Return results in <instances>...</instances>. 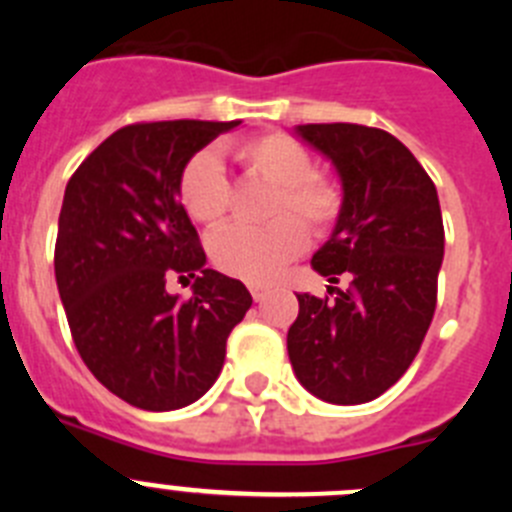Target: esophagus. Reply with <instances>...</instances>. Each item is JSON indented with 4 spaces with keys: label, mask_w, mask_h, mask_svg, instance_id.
Wrapping results in <instances>:
<instances>
[{
    "label": "esophagus",
    "mask_w": 512,
    "mask_h": 512,
    "mask_svg": "<svg viewBox=\"0 0 512 512\" xmlns=\"http://www.w3.org/2000/svg\"><path fill=\"white\" fill-rule=\"evenodd\" d=\"M266 295H269V287H261V284H251V297L256 302L266 300Z\"/></svg>",
    "instance_id": "34e87169"
}]
</instances>
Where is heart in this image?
Masks as SVG:
<instances>
[{"label": "heart", "instance_id": "1", "mask_svg": "<svg viewBox=\"0 0 512 512\" xmlns=\"http://www.w3.org/2000/svg\"><path fill=\"white\" fill-rule=\"evenodd\" d=\"M230 156L251 176L274 184L266 225H225L210 241L212 261L225 274L246 282H269L305 248L307 228L328 230L343 207V194L330 176L312 171V156L289 135L261 133L230 146ZM179 200L197 223L212 225L228 212L230 182L220 156L200 151L179 176ZM295 211L301 217L287 216Z\"/></svg>", "mask_w": 512, "mask_h": 512}]
</instances>
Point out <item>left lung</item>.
<instances>
[{
    "label": "left lung",
    "instance_id": "1",
    "mask_svg": "<svg viewBox=\"0 0 512 512\" xmlns=\"http://www.w3.org/2000/svg\"><path fill=\"white\" fill-rule=\"evenodd\" d=\"M341 176L343 207L312 269L336 297L297 295L287 333L292 369L307 392L361 405L387 392L418 356L436 310L443 220L436 184L395 135L354 122L297 125ZM333 289V287H330Z\"/></svg>",
    "mask_w": 512,
    "mask_h": 512
}]
</instances>
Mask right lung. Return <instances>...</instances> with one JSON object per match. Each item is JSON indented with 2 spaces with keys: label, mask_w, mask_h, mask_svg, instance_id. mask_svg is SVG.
<instances>
[{
  "label": "right lung",
  "mask_w": 512,
  "mask_h": 512,
  "mask_svg": "<svg viewBox=\"0 0 512 512\" xmlns=\"http://www.w3.org/2000/svg\"><path fill=\"white\" fill-rule=\"evenodd\" d=\"M238 125L135 122L99 143L66 184L58 295L89 372L133 408L166 413L200 400L253 302L243 282L207 269L179 200L189 158ZM174 276L195 279L189 301L165 292Z\"/></svg>",
  "instance_id": "add662e5"
}]
</instances>
